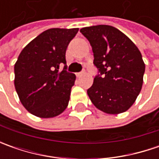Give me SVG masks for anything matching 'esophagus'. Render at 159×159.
<instances>
[{
	"label": "esophagus",
	"mask_w": 159,
	"mask_h": 159,
	"mask_svg": "<svg viewBox=\"0 0 159 159\" xmlns=\"http://www.w3.org/2000/svg\"><path fill=\"white\" fill-rule=\"evenodd\" d=\"M84 73H85L84 71H81V72H78V73H76V76L78 77V78H80V77L82 76Z\"/></svg>",
	"instance_id": "1"
}]
</instances>
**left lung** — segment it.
Listing matches in <instances>:
<instances>
[{
  "label": "left lung",
  "instance_id": "obj_1",
  "mask_svg": "<svg viewBox=\"0 0 159 159\" xmlns=\"http://www.w3.org/2000/svg\"><path fill=\"white\" fill-rule=\"evenodd\" d=\"M94 53L99 73L88 89L98 110L107 114L125 112L134 104L143 82L145 64L135 44L119 29L105 25L80 29Z\"/></svg>",
  "mask_w": 159,
  "mask_h": 159
}]
</instances>
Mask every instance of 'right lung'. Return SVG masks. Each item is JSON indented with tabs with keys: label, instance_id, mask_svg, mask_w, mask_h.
<instances>
[{
	"label": "right lung",
	"instance_id": "add662e5",
	"mask_svg": "<svg viewBox=\"0 0 159 159\" xmlns=\"http://www.w3.org/2000/svg\"><path fill=\"white\" fill-rule=\"evenodd\" d=\"M79 28H51L29 42L16 62V91L19 100L33 115L48 119L58 116L68 106L76 76L68 72L65 53Z\"/></svg>",
	"mask_w": 159,
	"mask_h": 159
}]
</instances>
